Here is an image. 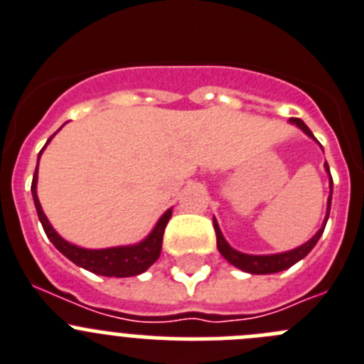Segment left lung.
Returning <instances> with one entry per match:
<instances>
[{
    "mask_svg": "<svg viewBox=\"0 0 364 364\" xmlns=\"http://www.w3.org/2000/svg\"><path fill=\"white\" fill-rule=\"evenodd\" d=\"M289 123L296 124V127H299L300 130L306 134V136H309L311 139L316 141V137L313 136V132L309 130V127H307L302 119H299V117H291V119H289ZM321 150H323V148H321ZM325 171H327V175H328V188H331V193H328V198H327V214H325L323 225L320 227V230H318L316 234H314V236L307 241V243L300 245V247L293 248V250L280 252V254H269V255L243 254V252L236 250V248H232L230 245L227 243V240H225L223 234H221V230H220V225H218L216 218H214L213 223H214V230H216V241H218V250H220V254L223 255V257L227 259L232 266H236V268L243 269V272H247V273H254V275H266V273L282 272V269L291 268V266L296 264L300 259L306 257V255L313 250L314 245L318 243V240L321 237V234H323V228H325V225H327L328 214H331L332 176H331V169H328L327 162H325Z\"/></svg>",
    "mask_w": 364,
    "mask_h": 364,
    "instance_id": "1",
    "label": "left lung"
}]
</instances>
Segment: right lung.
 Listing matches in <instances>:
<instances>
[{"label":"right lung","mask_w":364,"mask_h":364,"mask_svg":"<svg viewBox=\"0 0 364 364\" xmlns=\"http://www.w3.org/2000/svg\"><path fill=\"white\" fill-rule=\"evenodd\" d=\"M55 136V134H53ZM53 136L48 139L50 143L53 139ZM48 143L44 144V148L48 146ZM43 150L39 151V159L43 155ZM37 171H39V161H37L36 173H33L32 180V196L33 203H36L37 216L39 221L43 223L44 232H46L48 240L55 245L58 252L62 255L69 259V261L75 262L76 266L87 269V272L96 273V275L103 277H134L139 275V273L146 272L151 264L159 259L162 250V236H164V228L168 225L169 218H171V209L166 210L159 221L155 223L154 230L144 237L143 241L136 245H127V247H110V248H100V250H91V248H82L76 247V245L69 243L64 237H60L57 234L51 223L48 221L46 214H44L43 207H41L39 196H37Z\"/></svg>","instance_id":"add662e5"}]
</instances>
